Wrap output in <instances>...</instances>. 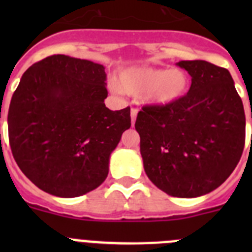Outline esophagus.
<instances>
[{"label": "esophagus", "instance_id": "obj_1", "mask_svg": "<svg viewBox=\"0 0 252 252\" xmlns=\"http://www.w3.org/2000/svg\"><path fill=\"white\" fill-rule=\"evenodd\" d=\"M136 116H137L136 108H131V124L132 125H135V121H136Z\"/></svg>", "mask_w": 252, "mask_h": 252}]
</instances>
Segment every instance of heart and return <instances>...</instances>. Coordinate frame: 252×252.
<instances>
[{"mask_svg": "<svg viewBox=\"0 0 252 252\" xmlns=\"http://www.w3.org/2000/svg\"><path fill=\"white\" fill-rule=\"evenodd\" d=\"M128 94H144L148 103L155 106H169L182 99L188 92L189 78L180 69H158L137 66L122 70L117 78L115 90Z\"/></svg>", "mask_w": 252, "mask_h": 252, "instance_id": "obj_1", "label": "heart"}]
</instances>
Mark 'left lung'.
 I'll return each instance as SVG.
<instances>
[{
	"mask_svg": "<svg viewBox=\"0 0 252 252\" xmlns=\"http://www.w3.org/2000/svg\"><path fill=\"white\" fill-rule=\"evenodd\" d=\"M177 64L192 77L188 93L169 106H144L135 128L149 179L171 197L194 198L218 188L239 164L246 119L226 68Z\"/></svg>",
	"mask_w": 252,
	"mask_h": 252,
	"instance_id": "1",
	"label": "left lung"
}]
</instances>
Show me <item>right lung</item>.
I'll use <instances>...</instances> for the list:
<instances>
[{"label": "right lung", "mask_w": 252, "mask_h": 252, "mask_svg": "<svg viewBox=\"0 0 252 252\" xmlns=\"http://www.w3.org/2000/svg\"><path fill=\"white\" fill-rule=\"evenodd\" d=\"M101 64L51 55L21 77L8 108L17 165L44 192L79 197L101 186L110 155L131 126L130 107L111 111Z\"/></svg>", "instance_id": "1"}]
</instances>
